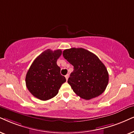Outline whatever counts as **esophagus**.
<instances>
[{
    "mask_svg": "<svg viewBox=\"0 0 134 134\" xmlns=\"http://www.w3.org/2000/svg\"><path fill=\"white\" fill-rule=\"evenodd\" d=\"M69 74H67V75H66L65 77V79H66V80H68V79H69Z\"/></svg>",
    "mask_w": 134,
    "mask_h": 134,
    "instance_id": "obj_1",
    "label": "esophagus"
}]
</instances>
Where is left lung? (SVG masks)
Instances as JSON below:
<instances>
[{"label": "left lung", "mask_w": 134, "mask_h": 134, "mask_svg": "<svg viewBox=\"0 0 134 134\" xmlns=\"http://www.w3.org/2000/svg\"><path fill=\"white\" fill-rule=\"evenodd\" d=\"M63 56L74 66L68 83L77 95L90 99L104 92L109 82V74L95 54L83 48L73 47L64 50Z\"/></svg>", "instance_id": "left-lung-1"}]
</instances>
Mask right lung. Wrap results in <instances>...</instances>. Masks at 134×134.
Masks as SVG:
<instances>
[{"instance_id":"add662e5","label":"right lung","mask_w":134,"mask_h":134,"mask_svg":"<svg viewBox=\"0 0 134 134\" xmlns=\"http://www.w3.org/2000/svg\"><path fill=\"white\" fill-rule=\"evenodd\" d=\"M62 51L47 49L35 59L27 72L25 79L27 88L33 95L41 100L52 98L66 79L60 74L57 60Z\"/></svg>"}]
</instances>
